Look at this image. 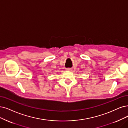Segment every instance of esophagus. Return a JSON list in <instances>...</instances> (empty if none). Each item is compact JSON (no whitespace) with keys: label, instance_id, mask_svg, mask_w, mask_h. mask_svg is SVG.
Returning <instances> with one entry per match:
<instances>
[{"label":"esophagus","instance_id":"1","mask_svg":"<svg viewBox=\"0 0 128 128\" xmlns=\"http://www.w3.org/2000/svg\"><path fill=\"white\" fill-rule=\"evenodd\" d=\"M67 70H71V68H68L66 69Z\"/></svg>","mask_w":128,"mask_h":128}]
</instances>
